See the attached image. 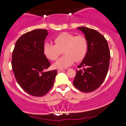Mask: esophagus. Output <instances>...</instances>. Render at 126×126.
Here are the masks:
<instances>
[{
  "mask_svg": "<svg viewBox=\"0 0 126 126\" xmlns=\"http://www.w3.org/2000/svg\"><path fill=\"white\" fill-rule=\"evenodd\" d=\"M62 71H64V70H63V69H58V70H57V72H62Z\"/></svg>",
  "mask_w": 126,
  "mask_h": 126,
  "instance_id": "34e87169",
  "label": "esophagus"
}]
</instances>
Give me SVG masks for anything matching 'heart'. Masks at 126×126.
<instances>
[{
	"instance_id": "b5f03b06",
	"label": "heart",
	"mask_w": 126,
	"mask_h": 126,
	"mask_svg": "<svg viewBox=\"0 0 126 126\" xmlns=\"http://www.w3.org/2000/svg\"><path fill=\"white\" fill-rule=\"evenodd\" d=\"M55 44L45 43L43 46L44 55L50 60L57 59L63 50L64 55L54 64V67L58 69L67 68L72 65L74 61L80 62L84 58L88 50V41L82 35L76 36L64 32L56 36Z\"/></svg>"
}]
</instances>
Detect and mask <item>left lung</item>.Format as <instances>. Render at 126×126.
<instances>
[{"mask_svg": "<svg viewBox=\"0 0 126 126\" xmlns=\"http://www.w3.org/2000/svg\"><path fill=\"white\" fill-rule=\"evenodd\" d=\"M88 41V50L83 61L78 66L73 85L84 93L98 88L105 80L109 70L110 54L106 39L94 29L77 27Z\"/></svg>", "mask_w": 126, "mask_h": 126, "instance_id": "left-lung-1", "label": "left lung"}]
</instances>
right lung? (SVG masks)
<instances>
[{
    "instance_id": "1",
    "label": "right lung",
    "mask_w": 126,
    "mask_h": 126,
    "mask_svg": "<svg viewBox=\"0 0 126 126\" xmlns=\"http://www.w3.org/2000/svg\"><path fill=\"white\" fill-rule=\"evenodd\" d=\"M48 35L46 29H36L22 35L16 41L12 54L15 77L19 86L29 94L45 95L54 85L57 70L45 71L50 66L43 46Z\"/></svg>"
}]
</instances>
